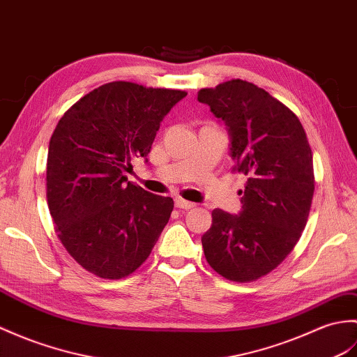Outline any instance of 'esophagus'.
Here are the masks:
<instances>
[{"label": "esophagus", "mask_w": 357, "mask_h": 357, "mask_svg": "<svg viewBox=\"0 0 357 357\" xmlns=\"http://www.w3.org/2000/svg\"><path fill=\"white\" fill-rule=\"evenodd\" d=\"M175 205L178 206V208H182V210H190V208H193V206H195L193 202H188L182 197H175Z\"/></svg>", "instance_id": "obj_1"}]
</instances>
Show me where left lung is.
Returning <instances> with one entry per match:
<instances>
[{
	"label": "left lung",
	"mask_w": 357,
	"mask_h": 357,
	"mask_svg": "<svg viewBox=\"0 0 357 357\" xmlns=\"http://www.w3.org/2000/svg\"><path fill=\"white\" fill-rule=\"evenodd\" d=\"M229 137V156L248 178L238 214L213 210L202 236L210 266L231 281H252L275 269L301 237L314 181L307 137L296 115L245 80L201 89Z\"/></svg>",
	"instance_id": "left-lung-1"
}]
</instances>
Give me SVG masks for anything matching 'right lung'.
I'll return each mask as SVG.
<instances>
[{
    "label": "right lung",
    "instance_id": "1",
    "mask_svg": "<svg viewBox=\"0 0 357 357\" xmlns=\"http://www.w3.org/2000/svg\"><path fill=\"white\" fill-rule=\"evenodd\" d=\"M185 91L111 82L57 123L48 146L47 201L65 250L97 277L138 269L167 225L173 199L128 181Z\"/></svg>",
    "mask_w": 357,
    "mask_h": 357
}]
</instances>
